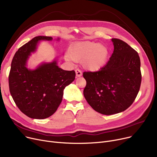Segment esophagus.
<instances>
[{
  "instance_id": "1",
  "label": "esophagus",
  "mask_w": 157,
  "mask_h": 157,
  "mask_svg": "<svg viewBox=\"0 0 157 157\" xmlns=\"http://www.w3.org/2000/svg\"><path fill=\"white\" fill-rule=\"evenodd\" d=\"M76 77H81L82 76L81 71L78 69H76Z\"/></svg>"
}]
</instances>
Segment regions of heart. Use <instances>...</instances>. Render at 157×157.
Masks as SVG:
<instances>
[{"label":"heart","mask_w":157,"mask_h":157,"mask_svg":"<svg viewBox=\"0 0 157 157\" xmlns=\"http://www.w3.org/2000/svg\"><path fill=\"white\" fill-rule=\"evenodd\" d=\"M70 55H66L69 62H81L83 67L95 71L102 68L108 56V49L105 46L90 41L81 42L74 45L69 50Z\"/></svg>","instance_id":"heart-1"}]
</instances>
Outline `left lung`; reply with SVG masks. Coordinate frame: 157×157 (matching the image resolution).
<instances>
[{
    "mask_svg": "<svg viewBox=\"0 0 157 157\" xmlns=\"http://www.w3.org/2000/svg\"><path fill=\"white\" fill-rule=\"evenodd\" d=\"M114 51L99 71L84 72L83 95L97 112L111 115L124 111L135 101L141 83L138 53L119 39H111Z\"/></svg>",
    "mask_w": 157,
    "mask_h": 157,
    "instance_id": "8db88e82",
    "label": "left lung"
}]
</instances>
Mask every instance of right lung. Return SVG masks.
I'll return each instance as SVG.
<instances>
[{"label":"right lung","mask_w":157,"mask_h":157,"mask_svg":"<svg viewBox=\"0 0 157 157\" xmlns=\"http://www.w3.org/2000/svg\"><path fill=\"white\" fill-rule=\"evenodd\" d=\"M52 39L35 37L18 49L11 62V95L19 109L31 118L44 119L54 114L62 101L64 88L75 79V71L62 69L56 60L43 63L35 70L27 68L29 56L36 50L39 41Z\"/></svg>","instance_id":"1"}]
</instances>
